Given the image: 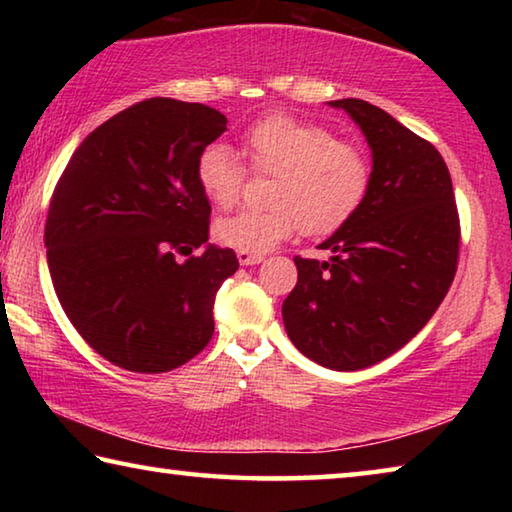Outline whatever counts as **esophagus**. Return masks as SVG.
Masks as SVG:
<instances>
[{"label":"esophagus","mask_w":512,"mask_h":512,"mask_svg":"<svg viewBox=\"0 0 512 512\" xmlns=\"http://www.w3.org/2000/svg\"><path fill=\"white\" fill-rule=\"evenodd\" d=\"M237 259H239V264H244V266H253V264H259V262H262L264 255L244 253V250H239V253H237Z\"/></svg>","instance_id":"34e87169"}]
</instances>
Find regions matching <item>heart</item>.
Wrapping results in <instances>:
<instances>
[{
  "mask_svg": "<svg viewBox=\"0 0 512 512\" xmlns=\"http://www.w3.org/2000/svg\"><path fill=\"white\" fill-rule=\"evenodd\" d=\"M248 169L268 180L262 212H237L214 223V237L232 250L262 255L298 228L307 237H327L350 221L370 185L361 149L336 140L327 128L289 115L259 119L241 137ZM246 171L225 144H207L196 160V180L216 207L239 201Z\"/></svg>",
  "mask_w": 512,
  "mask_h": 512,
  "instance_id": "1",
  "label": "heart"
}]
</instances>
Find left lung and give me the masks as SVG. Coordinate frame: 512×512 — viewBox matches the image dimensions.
I'll list each match as a JSON object with an SVG mask.
<instances>
[{
    "instance_id": "obj_1",
    "label": "left lung",
    "mask_w": 512,
    "mask_h": 512,
    "mask_svg": "<svg viewBox=\"0 0 512 512\" xmlns=\"http://www.w3.org/2000/svg\"><path fill=\"white\" fill-rule=\"evenodd\" d=\"M357 121L372 149L366 198L320 248L293 257L298 284L282 305L293 345L332 370H361L404 348L452 287L461 221L436 146L361 99L329 101Z\"/></svg>"
}]
</instances>
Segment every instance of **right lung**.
Here are the masks:
<instances>
[{
    "label": "right lung",
    "mask_w": 512,
    "mask_h": 512,
    "mask_svg": "<svg viewBox=\"0 0 512 512\" xmlns=\"http://www.w3.org/2000/svg\"><path fill=\"white\" fill-rule=\"evenodd\" d=\"M225 124L203 103L144 99L94 128L58 178L51 282L83 341L119 368L169 372L212 339L214 296L239 259L205 244L212 207L196 160ZM194 247L204 253L177 262Z\"/></svg>",
    "instance_id": "add662e5"
}]
</instances>
